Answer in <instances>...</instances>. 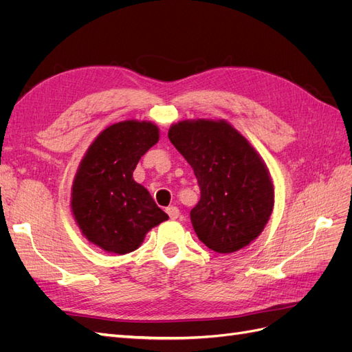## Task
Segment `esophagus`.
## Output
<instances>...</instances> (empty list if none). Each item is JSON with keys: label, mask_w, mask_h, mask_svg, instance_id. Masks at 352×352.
I'll return each mask as SVG.
<instances>
[{"label": "esophagus", "mask_w": 352, "mask_h": 352, "mask_svg": "<svg viewBox=\"0 0 352 352\" xmlns=\"http://www.w3.org/2000/svg\"><path fill=\"white\" fill-rule=\"evenodd\" d=\"M166 212H167L168 217L172 219V220L177 219V217H179V214H180V212H179V208H177V207H175V206H170V207H167V208H166Z\"/></svg>", "instance_id": "34e87169"}]
</instances>
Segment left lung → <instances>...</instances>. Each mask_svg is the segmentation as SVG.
<instances>
[{"label": "left lung", "mask_w": 352, "mask_h": 352, "mask_svg": "<svg viewBox=\"0 0 352 352\" xmlns=\"http://www.w3.org/2000/svg\"><path fill=\"white\" fill-rule=\"evenodd\" d=\"M168 140L198 180L201 198L190 221L199 241L220 254L247 247L269 221L274 199L258 154L223 120L180 122L170 127Z\"/></svg>", "instance_id": "1"}]
</instances>
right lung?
Instances as JSON below:
<instances>
[{"label":"right lung","instance_id":"obj_1","mask_svg":"<svg viewBox=\"0 0 352 352\" xmlns=\"http://www.w3.org/2000/svg\"><path fill=\"white\" fill-rule=\"evenodd\" d=\"M158 141L153 123L109 126L83 157L72 189V211L92 243L114 254L140 247L145 233L168 219L148 190L133 180L141 157Z\"/></svg>","mask_w":352,"mask_h":352}]
</instances>
